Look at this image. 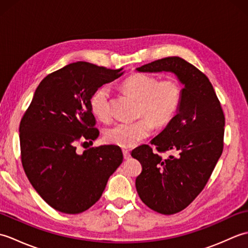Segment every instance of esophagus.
<instances>
[{
	"label": "esophagus",
	"instance_id": "obj_1",
	"mask_svg": "<svg viewBox=\"0 0 248 248\" xmlns=\"http://www.w3.org/2000/svg\"><path fill=\"white\" fill-rule=\"evenodd\" d=\"M123 154H124V157L125 160L130 159V156H131V155H130V151H128L127 149H124V150H123Z\"/></svg>",
	"mask_w": 248,
	"mask_h": 248
}]
</instances>
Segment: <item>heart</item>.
<instances>
[{
  "instance_id": "heart-1",
  "label": "heart",
  "mask_w": 248,
  "mask_h": 248,
  "mask_svg": "<svg viewBox=\"0 0 248 248\" xmlns=\"http://www.w3.org/2000/svg\"><path fill=\"white\" fill-rule=\"evenodd\" d=\"M124 88L140 101L139 115L147 116L134 123H117L105 132V140L123 148H132L147 139L157 127L167 124L175 117L182 100V87L175 78L159 81V78L134 73L124 83ZM93 114L100 120L110 117V87H98L89 100Z\"/></svg>"
}]
</instances>
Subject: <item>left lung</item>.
Returning <instances> with one entry per match:
<instances>
[{
    "label": "left lung",
    "mask_w": 248,
    "mask_h": 248,
    "mask_svg": "<svg viewBox=\"0 0 248 248\" xmlns=\"http://www.w3.org/2000/svg\"><path fill=\"white\" fill-rule=\"evenodd\" d=\"M139 72H170L182 85L180 108L149 145L131 152L143 166L135 186L140 198L161 214L182 211L202 191L224 147L225 116L209 78L181 57L170 56L136 68ZM174 154L162 158L160 152Z\"/></svg>",
    "instance_id": "8db88e82"
}]
</instances>
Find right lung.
<instances>
[{
    "label": "right lung",
    "instance_id": "1",
    "mask_svg": "<svg viewBox=\"0 0 248 248\" xmlns=\"http://www.w3.org/2000/svg\"><path fill=\"white\" fill-rule=\"evenodd\" d=\"M77 62L52 72L36 88L20 123L21 161L31 184L57 211L77 214L96 203L108 178L123 163L118 146L77 152L78 141L99 136L89 107L93 92L123 75Z\"/></svg>",
    "mask_w": 248,
    "mask_h": 248
}]
</instances>
